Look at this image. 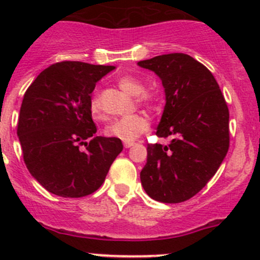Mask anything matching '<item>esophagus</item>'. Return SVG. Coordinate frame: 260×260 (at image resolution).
I'll list each match as a JSON object with an SVG mask.
<instances>
[{"label":"esophagus","mask_w":260,"mask_h":260,"mask_svg":"<svg viewBox=\"0 0 260 260\" xmlns=\"http://www.w3.org/2000/svg\"><path fill=\"white\" fill-rule=\"evenodd\" d=\"M133 145H135V142H124V147L125 148H131Z\"/></svg>","instance_id":"34e87169"}]
</instances>
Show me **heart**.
<instances>
[{
	"label": "heart",
	"mask_w": 260,
	"mask_h": 260,
	"mask_svg": "<svg viewBox=\"0 0 260 260\" xmlns=\"http://www.w3.org/2000/svg\"><path fill=\"white\" fill-rule=\"evenodd\" d=\"M118 85L122 90L132 96H137L138 103L152 106L156 103V95L152 93H147L146 86L142 80L132 75H124L118 79ZM90 114L93 119L102 120L104 118L103 108L98 96H94L90 101ZM149 127L148 119L142 114H133L129 117L120 118L113 120L104 128V135L109 138L119 140L122 142H133L141 135L146 132Z\"/></svg>",
	"instance_id": "obj_1"
}]
</instances>
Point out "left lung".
Segmentation results:
<instances>
[{"label":"left lung","mask_w":260,"mask_h":260,"mask_svg":"<svg viewBox=\"0 0 260 260\" xmlns=\"http://www.w3.org/2000/svg\"><path fill=\"white\" fill-rule=\"evenodd\" d=\"M162 80L166 95L157 127L170 145L147 146L141 182L149 198L177 204L195 196L229 149V109L210 70L190 55L174 52L138 61Z\"/></svg>","instance_id":"8db88e82"}]
</instances>
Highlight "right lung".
Returning a JSON list of instances; mask_svg holds the SVG:
<instances>
[{
  "label": "right lung",
  "instance_id": "obj_1",
  "mask_svg": "<svg viewBox=\"0 0 260 260\" xmlns=\"http://www.w3.org/2000/svg\"><path fill=\"white\" fill-rule=\"evenodd\" d=\"M113 69L56 62L41 72L23 95L17 124L23 161L34 179L54 195L93 193L122 152V141L95 136L89 108L96 81Z\"/></svg>",
  "mask_w": 260,
  "mask_h": 260
}]
</instances>
